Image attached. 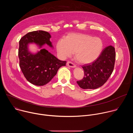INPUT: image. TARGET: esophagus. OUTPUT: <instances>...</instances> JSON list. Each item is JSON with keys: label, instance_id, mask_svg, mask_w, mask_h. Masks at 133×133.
<instances>
[{"label": "esophagus", "instance_id": "obj_1", "mask_svg": "<svg viewBox=\"0 0 133 133\" xmlns=\"http://www.w3.org/2000/svg\"><path fill=\"white\" fill-rule=\"evenodd\" d=\"M67 65L68 66H69V67H72V68L76 67V65H75L74 63H72V62H70V61L67 62Z\"/></svg>", "mask_w": 133, "mask_h": 133}]
</instances>
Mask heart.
<instances>
[{"label": "heart", "instance_id": "heart-1", "mask_svg": "<svg viewBox=\"0 0 133 133\" xmlns=\"http://www.w3.org/2000/svg\"><path fill=\"white\" fill-rule=\"evenodd\" d=\"M103 48V43L100 38L81 33L70 34L56 43L57 50L62 58L71 56L74 51L75 59L83 64L95 61Z\"/></svg>", "mask_w": 133, "mask_h": 133}]
</instances>
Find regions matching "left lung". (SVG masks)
I'll return each mask as SVG.
<instances>
[{"instance_id":"left-lung-1","label":"left lung","mask_w":133,"mask_h":133,"mask_svg":"<svg viewBox=\"0 0 133 133\" xmlns=\"http://www.w3.org/2000/svg\"><path fill=\"white\" fill-rule=\"evenodd\" d=\"M116 58L115 48L105 47L98 57L91 63L82 66L84 77L77 83L83 89H96L103 86L111 75Z\"/></svg>"}]
</instances>
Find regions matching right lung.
I'll return each mask as SVG.
<instances>
[{"label":"right lung","mask_w":133,"mask_h":133,"mask_svg":"<svg viewBox=\"0 0 133 133\" xmlns=\"http://www.w3.org/2000/svg\"><path fill=\"white\" fill-rule=\"evenodd\" d=\"M50 38L48 32L38 30L28 32L19 41V66L26 79L35 85L47 84L56 75L58 69L66 65V61L59 60L45 49H41L36 54L28 51L29 43H34L40 47L46 44L52 47Z\"/></svg>","instance_id":"right-lung-1"}]
</instances>
